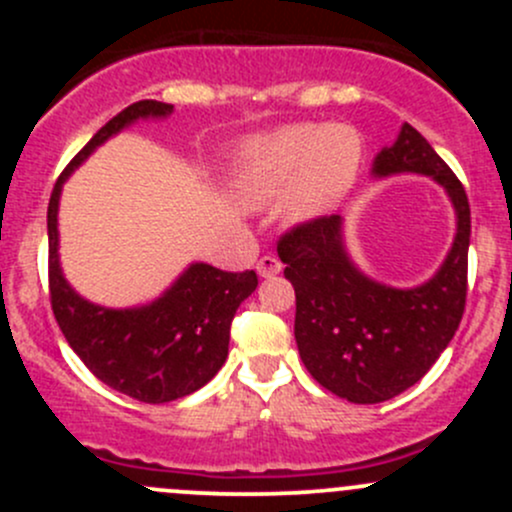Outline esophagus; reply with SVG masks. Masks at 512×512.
<instances>
[{
	"instance_id": "1",
	"label": "esophagus",
	"mask_w": 512,
	"mask_h": 512,
	"mask_svg": "<svg viewBox=\"0 0 512 512\" xmlns=\"http://www.w3.org/2000/svg\"><path fill=\"white\" fill-rule=\"evenodd\" d=\"M282 272V262L275 255H265L257 260V275L260 277H275Z\"/></svg>"
}]
</instances>
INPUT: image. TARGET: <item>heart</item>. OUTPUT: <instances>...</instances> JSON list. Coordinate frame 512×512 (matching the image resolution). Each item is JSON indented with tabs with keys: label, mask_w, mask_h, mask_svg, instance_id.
<instances>
[{
	"label": "heart",
	"mask_w": 512,
	"mask_h": 512,
	"mask_svg": "<svg viewBox=\"0 0 512 512\" xmlns=\"http://www.w3.org/2000/svg\"><path fill=\"white\" fill-rule=\"evenodd\" d=\"M364 143L347 123L287 126L242 146L235 168L237 198L250 208L272 203L292 184L289 210L317 215L347 195L359 175Z\"/></svg>",
	"instance_id": "1"
}]
</instances>
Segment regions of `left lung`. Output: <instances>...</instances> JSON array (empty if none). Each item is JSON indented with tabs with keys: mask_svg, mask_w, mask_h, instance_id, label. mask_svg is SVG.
<instances>
[{
	"mask_svg": "<svg viewBox=\"0 0 512 512\" xmlns=\"http://www.w3.org/2000/svg\"><path fill=\"white\" fill-rule=\"evenodd\" d=\"M374 173L431 175L451 195L458 232L431 282L391 289L366 280L344 252L339 215L304 220L277 240L297 299L299 356L317 384L352 404H381L414 386L456 334L468 292L471 205L456 173L409 123L376 156Z\"/></svg>",
	"mask_w": 512,
	"mask_h": 512,
	"instance_id": "1",
	"label": "left lung"
}]
</instances>
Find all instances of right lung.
<instances>
[{"instance_id":"obj_1","label":"right lung","mask_w":512,"mask_h":512,"mask_svg":"<svg viewBox=\"0 0 512 512\" xmlns=\"http://www.w3.org/2000/svg\"><path fill=\"white\" fill-rule=\"evenodd\" d=\"M170 111V103L136 101L116 113L71 158L51 190L46 210L49 299L56 324L96 379L143 404L183 399L218 374L227 359L230 324L237 307L257 287L255 270L225 272L198 262L148 307H96L81 299L61 275L56 255V210L61 183L96 146L136 118L168 116Z\"/></svg>"}]
</instances>
